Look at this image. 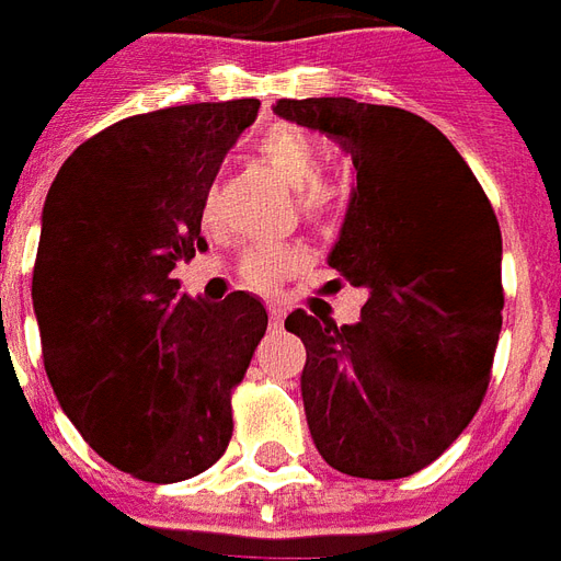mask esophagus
I'll list each match as a JSON object with an SVG mask.
<instances>
[{
  "label": "esophagus",
  "instance_id": "esophagus-1",
  "mask_svg": "<svg viewBox=\"0 0 561 561\" xmlns=\"http://www.w3.org/2000/svg\"><path fill=\"white\" fill-rule=\"evenodd\" d=\"M270 328H282V318H285V306L282 304H267Z\"/></svg>",
  "mask_w": 561,
  "mask_h": 561
}]
</instances>
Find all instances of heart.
<instances>
[{
	"label": "heart",
	"mask_w": 561,
	"mask_h": 561,
	"mask_svg": "<svg viewBox=\"0 0 561 561\" xmlns=\"http://www.w3.org/2000/svg\"><path fill=\"white\" fill-rule=\"evenodd\" d=\"M257 156L279 173L285 183L294 188V209L297 216L309 225H330L342 216V209L348 204V188L324 176L321 171V152L304 131L294 128H276L267 138L257 144ZM216 213V197H204V225L213 221ZM306 264V252L300 245L291 243H261L252 245L240 261V279L252 285L257 291H273L282 279H288L291 273Z\"/></svg>",
	"instance_id": "1"
}]
</instances>
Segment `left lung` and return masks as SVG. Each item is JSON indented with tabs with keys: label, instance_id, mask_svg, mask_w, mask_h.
Returning <instances> with one entry per match:
<instances>
[{
	"label": "left lung",
	"instance_id": "obj_1",
	"mask_svg": "<svg viewBox=\"0 0 561 561\" xmlns=\"http://www.w3.org/2000/svg\"><path fill=\"white\" fill-rule=\"evenodd\" d=\"M273 111L340 140L357 168L330 267L369 294L360 321L285 318L306 345L309 433L342 474L409 478L457 442L490 385L505 306L493 204L423 116L354 99Z\"/></svg>",
	"mask_w": 561,
	"mask_h": 561
}]
</instances>
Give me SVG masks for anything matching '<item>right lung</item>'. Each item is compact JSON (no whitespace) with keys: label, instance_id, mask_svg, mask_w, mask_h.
<instances>
[{"label":"right lung","instance_id":"add662e5","mask_svg":"<svg viewBox=\"0 0 561 561\" xmlns=\"http://www.w3.org/2000/svg\"><path fill=\"white\" fill-rule=\"evenodd\" d=\"M257 99L138 114L83 140L42 216L32 304L56 400L119 471L176 483L231 442V393L267 312L252 294H180L171 270L207 249L201 207Z\"/></svg>","mask_w":561,"mask_h":561}]
</instances>
